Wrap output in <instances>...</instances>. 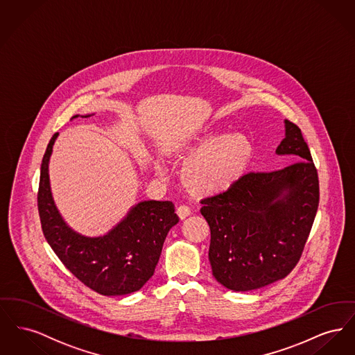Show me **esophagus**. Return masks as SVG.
<instances>
[{"label": "esophagus", "mask_w": 355, "mask_h": 355, "mask_svg": "<svg viewBox=\"0 0 355 355\" xmlns=\"http://www.w3.org/2000/svg\"><path fill=\"white\" fill-rule=\"evenodd\" d=\"M177 214H178V217H180L181 220H185L186 217H189V216L191 214V210H190V207L186 206V205H180V206L177 207Z\"/></svg>", "instance_id": "esophagus-1"}]
</instances>
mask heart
Here are the masks:
<instances>
[{
    "mask_svg": "<svg viewBox=\"0 0 355 355\" xmlns=\"http://www.w3.org/2000/svg\"><path fill=\"white\" fill-rule=\"evenodd\" d=\"M191 155L184 170V182L196 194H218L236 184L245 174L252 158L253 145L245 135L213 132L182 146ZM155 171L162 174L161 164Z\"/></svg>",
    "mask_w": 355,
    "mask_h": 355,
    "instance_id": "1",
    "label": "heart"
}]
</instances>
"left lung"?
<instances>
[{
    "label": "left lung",
    "mask_w": 355,
    "mask_h": 355,
    "mask_svg": "<svg viewBox=\"0 0 355 355\" xmlns=\"http://www.w3.org/2000/svg\"><path fill=\"white\" fill-rule=\"evenodd\" d=\"M275 153L295 161L269 173H248L230 189L203 198L214 278L249 291L285 278L298 263L320 203V181L301 129L285 121Z\"/></svg>",
    "instance_id": "obj_1"
}]
</instances>
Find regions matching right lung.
<instances>
[{"mask_svg":"<svg viewBox=\"0 0 355 355\" xmlns=\"http://www.w3.org/2000/svg\"><path fill=\"white\" fill-rule=\"evenodd\" d=\"M57 135L51 137L44 154L37 194L44 236L65 268L86 286L102 295L135 293L152 278L164 241L180 220L174 205L144 201L106 236L76 233L62 220L51 197L48 169Z\"/></svg>","mask_w":355,"mask_h":355,"instance_id":"obj_1","label":"right lung"}]
</instances>
